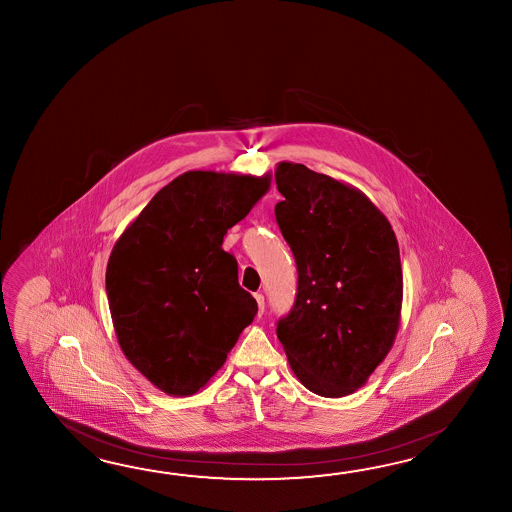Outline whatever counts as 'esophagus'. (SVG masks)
Returning <instances> with one entry per match:
<instances>
[{"mask_svg":"<svg viewBox=\"0 0 512 512\" xmlns=\"http://www.w3.org/2000/svg\"><path fill=\"white\" fill-rule=\"evenodd\" d=\"M254 298H256V302H258V309H260V315H263V311H265V296L261 293L254 294Z\"/></svg>","mask_w":512,"mask_h":512,"instance_id":"34e87169","label":"esophagus"}]
</instances>
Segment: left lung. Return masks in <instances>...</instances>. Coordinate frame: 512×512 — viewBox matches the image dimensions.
<instances>
[{
	"label": "left lung",
	"instance_id": "1",
	"mask_svg": "<svg viewBox=\"0 0 512 512\" xmlns=\"http://www.w3.org/2000/svg\"><path fill=\"white\" fill-rule=\"evenodd\" d=\"M274 207L298 271V291L276 335L307 390L355 392L381 364L399 329L403 269L390 221L353 186L304 164L274 172Z\"/></svg>",
	"mask_w": 512,
	"mask_h": 512
}]
</instances>
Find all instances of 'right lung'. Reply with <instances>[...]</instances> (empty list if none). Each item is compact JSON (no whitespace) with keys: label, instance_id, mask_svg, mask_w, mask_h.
<instances>
[{"label":"right lung","instance_id":"1","mask_svg":"<svg viewBox=\"0 0 512 512\" xmlns=\"http://www.w3.org/2000/svg\"><path fill=\"white\" fill-rule=\"evenodd\" d=\"M271 185V175L186 172L122 232L106 293L126 359L168 395H192L225 364L258 313L223 236Z\"/></svg>","mask_w":512,"mask_h":512}]
</instances>
